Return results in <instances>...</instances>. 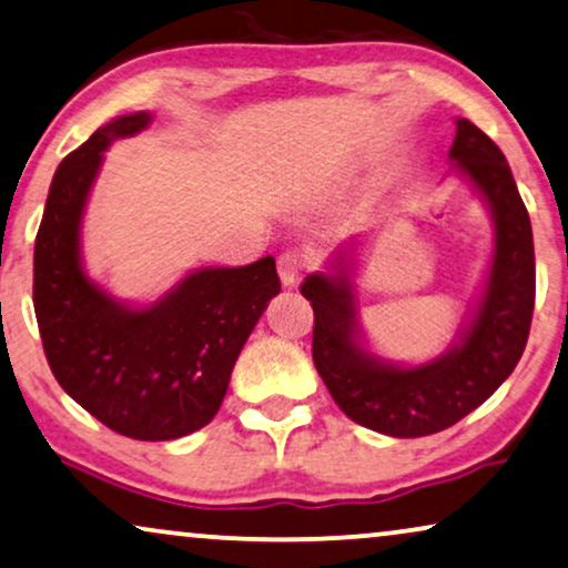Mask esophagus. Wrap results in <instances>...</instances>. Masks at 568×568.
<instances>
[{"label": "esophagus", "instance_id": "obj_1", "mask_svg": "<svg viewBox=\"0 0 568 568\" xmlns=\"http://www.w3.org/2000/svg\"><path fill=\"white\" fill-rule=\"evenodd\" d=\"M276 268H278V278H282L284 286H294L300 282L302 271H305V261H302L300 253L286 251L276 258Z\"/></svg>", "mask_w": 568, "mask_h": 568}]
</instances>
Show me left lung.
Listing matches in <instances>:
<instances>
[{
  "label": "left lung",
  "mask_w": 568,
  "mask_h": 568,
  "mask_svg": "<svg viewBox=\"0 0 568 568\" xmlns=\"http://www.w3.org/2000/svg\"><path fill=\"white\" fill-rule=\"evenodd\" d=\"M449 160L476 185L494 216V258L484 297L457 344L418 367H398L362 344L352 282L354 243L333 274H310L300 292L313 305V362L338 408L387 437H426L476 410L511 375L530 336L535 307L532 227L499 146L468 119L455 121Z\"/></svg>",
  "instance_id": "obj_1"
}]
</instances>
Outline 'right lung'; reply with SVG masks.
I'll return each instance as SVG.
<instances>
[{"instance_id":"1","label":"right lung","mask_w":568,"mask_h":568,"mask_svg":"<svg viewBox=\"0 0 568 568\" xmlns=\"http://www.w3.org/2000/svg\"><path fill=\"white\" fill-rule=\"evenodd\" d=\"M150 121L144 111L121 115L61 160L36 235L33 307L67 395L123 437L165 442L216 416L232 367L282 282L266 255L240 268H199L154 305L129 307L84 274L82 212L103 152Z\"/></svg>"}]
</instances>
